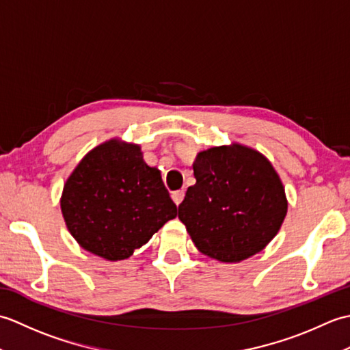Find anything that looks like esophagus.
<instances>
[{
	"label": "esophagus",
	"mask_w": 350,
	"mask_h": 350,
	"mask_svg": "<svg viewBox=\"0 0 350 350\" xmlns=\"http://www.w3.org/2000/svg\"><path fill=\"white\" fill-rule=\"evenodd\" d=\"M185 197V191L183 189H179V191H174L173 194H171V198H173V202L179 206L182 203V200Z\"/></svg>",
	"instance_id": "1"
}]
</instances>
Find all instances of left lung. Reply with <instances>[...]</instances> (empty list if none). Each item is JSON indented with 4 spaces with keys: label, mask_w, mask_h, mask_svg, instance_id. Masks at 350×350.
<instances>
[{
    "label": "left lung",
    "mask_w": 350,
    "mask_h": 350,
    "mask_svg": "<svg viewBox=\"0 0 350 350\" xmlns=\"http://www.w3.org/2000/svg\"><path fill=\"white\" fill-rule=\"evenodd\" d=\"M196 185L179 204V219L204 256L239 263L266 248L287 213L284 187L269 159L233 143L198 152Z\"/></svg>",
    "instance_id": "1"
}]
</instances>
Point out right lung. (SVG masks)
<instances>
[{
	"instance_id": "right-lung-1",
	"label": "right lung",
	"mask_w": 350,
	"mask_h": 350,
	"mask_svg": "<svg viewBox=\"0 0 350 350\" xmlns=\"http://www.w3.org/2000/svg\"><path fill=\"white\" fill-rule=\"evenodd\" d=\"M60 206L79 247L108 262L129 258L177 215L161 171L147 165L138 144L120 138L96 146L79 161Z\"/></svg>"
}]
</instances>
